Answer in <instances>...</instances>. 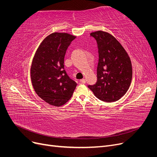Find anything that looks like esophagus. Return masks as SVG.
<instances>
[{"label": "esophagus", "mask_w": 157, "mask_h": 157, "mask_svg": "<svg viewBox=\"0 0 157 157\" xmlns=\"http://www.w3.org/2000/svg\"><path fill=\"white\" fill-rule=\"evenodd\" d=\"M80 83H82V84H85V83H86V80H85V79H81L80 80Z\"/></svg>", "instance_id": "esophagus-1"}]
</instances>
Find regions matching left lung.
I'll use <instances>...</instances> for the list:
<instances>
[{
  "instance_id": "8db88e82",
  "label": "left lung",
  "mask_w": 157,
  "mask_h": 157,
  "mask_svg": "<svg viewBox=\"0 0 157 157\" xmlns=\"http://www.w3.org/2000/svg\"><path fill=\"white\" fill-rule=\"evenodd\" d=\"M90 36L96 40L98 49L97 81L88 87L94 96L105 102L120 99L132 81V68L127 52L115 37L98 31Z\"/></svg>"
}]
</instances>
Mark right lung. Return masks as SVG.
Listing matches in <instances>:
<instances>
[{"label":"right lung","instance_id":"right-lung-1","mask_svg":"<svg viewBox=\"0 0 157 157\" xmlns=\"http://www.w3.org/2000/svg\"><path fill=\"white\" fill-rule=\"evenodd\" d=\"M75 38L67 33H52L41 42L33 58L31 68L33 86L38 96L50 105H63L77 86L64 69L66 51Z\"/></svg>","mask_w":157,"mask_h":157}]
</instances>
